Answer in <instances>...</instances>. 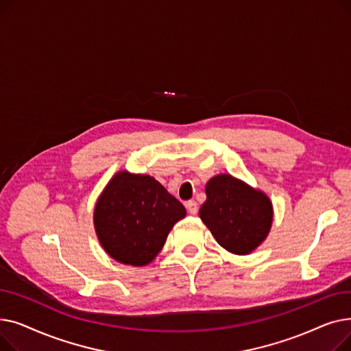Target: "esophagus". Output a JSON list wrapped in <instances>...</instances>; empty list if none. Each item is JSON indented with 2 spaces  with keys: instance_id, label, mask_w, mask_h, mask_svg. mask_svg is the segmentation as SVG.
I'll return each instance as SVG.
<instances>
[{
  "instance_id": "esophagus-1",
  "label": "esophagus",
  "mask_w": 351,
  "mask_h": 351,
  "mask_svg": "<svg viewBox=\"0 0 351 351\" xmlns=\"http://www.w3.org/2000/svg\"><path fill=\"white\" fill-rule=\"evenodd\" d=\"M185 206H186V209H188V212L191 215H196L197 213V204H196L195 200H188L186 204H185Z\"/></svg>"
}]
</instances>
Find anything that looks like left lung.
I'll list each match as a JSON object with an SVG mask.
<instances>
[{
	"label": "left lung",
	"mask_w": 351,
	"mask_h": 351,
	"mask_svg": "<svg viewBox=\"0 0 351 351\" xmlns=\"http://www.w3.org/2000/svg\"><path fill=\"white\" fill-rule=\"evenodd\" d=\"M206 202L199 217L216 242L239 256L259 247L271 229L270 197L229 173H220L206 183Z\"/></svg>",
	"instance_id": "8db88e82"
}]
</instances>
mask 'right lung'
Returning a JSON list of instances; mask_svg holds the SVG:
<instances>
[{"label": "right lung", "mask_w": 351, "mask_h": 351, "mask_svg": "<svg viewBox=\"0 0 351 351\" xmlns=\"http://www.w3.org/2000/svg\"><path fill=\"white\" fill-rule=\"evenodd\" d=\"M185 216V206L155 178L121 171L97 200L94 226L102 249L114 261L146 266Z\"/></svg>", "instance_id": "add662e5"}]
</instances>
